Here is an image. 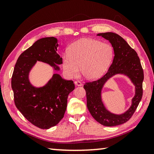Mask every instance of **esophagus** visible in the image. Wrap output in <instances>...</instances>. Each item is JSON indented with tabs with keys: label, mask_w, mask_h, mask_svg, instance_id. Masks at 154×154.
<instances>
[{
	"label": "esophagus",
	"mask_w": 154,
	"mask_h": 154,
	"mask_svg": "<svg viewBox=\"0 0 154 154\" xmlns=\"http://www.w3.org/2000/svg\"><path fill=\"white\" fill-rule=\"evenodd\" d=\"M75 85L77 86H82V83H81L79 81H75Z\"/></svg>",
	"instance_id": "1"
}]
</instances>
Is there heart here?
Returning <instances> with one entry per match:
<instances>
[{"label":"heart","instance_id":"1","mask_svg":"<svg viewBox=\"0 0 154 154\" xmlns=\"http://www.w3.org/2000/svg\"><path fill=\"white\" fill-rule=\"evenodd\" d=\"M114 55L112 45L100 40L83 38L75 42L68 49V55L62 57V68L69 78L79 73L85 79H97L109 69Z\"/></svg>","mask_w":154,"mask_h":154}]
</instances>
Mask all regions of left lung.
<instances>
[{
    "label": "left lung",
    "mask_w": 154,
    "mask_h": 154,
    "mask_svg": "<svg viewBox=\"0 0 154 154\" xmlns=\"http://www.w3.org/2000/svg\"><path fill=\"white\" fill-rule=\"evenodd\" d=\"M97 35L109 41L114 48V56L107 73L103 77L84 85L87 106L98 122L105 126H115L129 120L138 107L143 94V71L136 51L119 35L113 32H106L98 34ZM116 74L125 75L135 87V94L132 100L131 106L124 113L120 115L107 110L102 100V91L104 85Z\"/></svg>",
    "instance_id": "left-lung-1"
}]
</instances>
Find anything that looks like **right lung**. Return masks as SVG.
<instances>
[{
    "label": "right lung",
    "instance_id": "right-lung-1",
    "mask_svg": "<svg viewBox=\"0 0 154 154\" xmlns=\"http://www.w3.org/2000/svg\"><path fill=\"white\" fill-rule=\"evenodd\" d=\"M57 39L47 37L37 40L20 55L13 71L11 85L15 105L22 115L34 126L49 129L63 119L69 94L75 89L73 81L62 79L54 73L42 87H35L29 75L37 61L60 70L62 58L57 53Z\"/></svg>",
    "mask_w": 154,
    "mask_h": 154
}]
</instances>
